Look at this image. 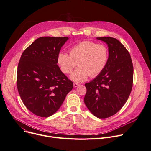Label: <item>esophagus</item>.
Returning <instances> with one entry per match:
<instances>
[{
    "instance_id": "obj_1",
    "label": "esophagus",
    "mask_w": 151,
    "mask_h": 151,
    "mask_svg": "<svg viewBox=\"0 0 151 151\" xmlns=\"http://www.w3.org/2000/svg\"><path fill=\"white\" fill-rule=\"evenodd\" d=\"M79 86V84H78V83H74V84H73V87H74V88L78 87Z\"/></svg>"
}]
</instances>
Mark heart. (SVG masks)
Instances as JSON below:
<instances>
[{"label":"heart","instance_id":"heart-1","mask_svg":"<svg viewBox=\"0 0 151 151\" xmlns=\"http://www.w3.org/2000/svg\"><path fill=\"white\" fill-rule=\"evenodd\" d=\"M69 55L60 52L57 63L61 71L69 73L79 65L70 75L75 82H83L90 76L94 78L99 75L105 68L108 60V51L105 46L90 41L79 43L68 50Z\"/></svg>","mask_w":151,"mask_h":151}]
</instances>
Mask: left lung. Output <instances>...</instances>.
<instances>
[{
	"label": "left lung",
	"instance_id": "8db88e82",
	"mask_svg": "<svg viewBox=\"0 0 151 151\" xmlns=\"http://www.w3.org/2000/svg\"><path fill=\"white\" fill-rule=\"evenodd\" d=\"M108 47V60L104 70L85 86L84 103L96 117L105 119L114 115L125 105L133 83L131 56L118 40L109 37H97Z\"/></svg>",
	"mask_w": 151,
	"mask_h": 151
}]
</instances>
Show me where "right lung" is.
I'll list each match as a JSON object with an SVG mask.
<instances>
[{"label": "right lung", "mask_w": 151, "mask_h": 151, "mask_svg": "<svg viewBox=\"0 0 151 151\" xmlns=\"http://www.w3.org/2000/svg\"><path fill=\"white\" fill-rule=\"evenodd\" d=\"M68 37H42L23 52L18 64L17 85L22 101L33 114L47 117L55 113L72 82L57 65V55Z\"/></svg>", "instance_id": "obj_1"}]
</instances>
